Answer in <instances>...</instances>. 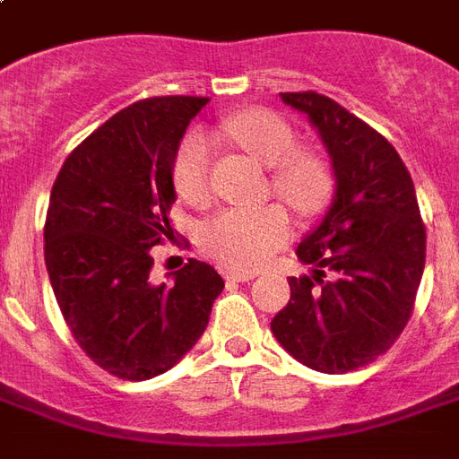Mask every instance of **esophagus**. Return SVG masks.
<instances>
[{"label": "esophagus", "mask_w": 459, "mask_h": 459, "mask_svg": "<svg viewBox=\"0 0 459 459\" xmlns=\"http://www.w3.org/2000/svg\"><path fill=\"white\" fill-rule=\"evenodd\" d=\"M223 279H226V283H245V281L255 279V273L252 272H223Z\"/></svg>", "instance_id": "obj_1"}]
</instances>
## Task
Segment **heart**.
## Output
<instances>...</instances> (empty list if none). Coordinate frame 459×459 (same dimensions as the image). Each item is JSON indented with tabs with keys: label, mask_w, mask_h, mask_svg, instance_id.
Segmentation results:
<instances>
[{
	"label": "heart",
	"mask_w": 459,
	"mask_h": 459,
	"mask_svg": "<svg viewBox=\"0 0 459 459\" xmlns=\"http://www.w3.org/2000/svg\"><path fill=\"white\" fill-rule=\"evenodd\" d=\"M221 135L233 140L266 169H273L272 187L295 212L316 214L331 197L333 178L326 161L312 152H298L295 131L281 117L264 109H250L226 118ZM212 178V140L193 133L183 140L173 159V186L190 204L209 200ZM290 238L286 209L269 204L262 209H223L204 221L200 230L202 250L230 269H257L266 264Z\"/></svg>",
	"instance_id": "1"
}]
</instances>
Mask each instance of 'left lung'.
I'll return each instance as SVG.
<instances>
[{"instance_id": "left-lung-1", "label": "left lung", "mask_w": 459, "mask_h": 459, "mask_svg": "<svg viewBox=\"0 0 459 459\" xmlns=\"http://www.w3.org/2000/svg\"><path fill=\"white\" fill-rule=\"evenodd\" d=\"M319 133L333 200L302 243L312 276L288 279L290 300L272 333L309 369L345 374L374 362L403 333L427 257L412 176L388 140L316 92H281Z\"/></svg>"}]
</instances>
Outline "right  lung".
<instances>
[{
    "label": "right lung",
    "instance_id": "add662e5",
    "mask_svg": "<svg viewBox=\"0 0 459 459\" xmlns=\"http://www.w3.org/2000/svg\"><path fill=\"white\" fill-rule=\"evenodd\" d=\"M207 97H152L97 128L61 166L49 195L45 264L85 355L118 378L147 381L178 364L223 290L190 259L173 283L150 281L152 247L173 238V159Z\"/></svg>",
    "mask_w": 459,
    "mask_h": 459
}]
</instances>
